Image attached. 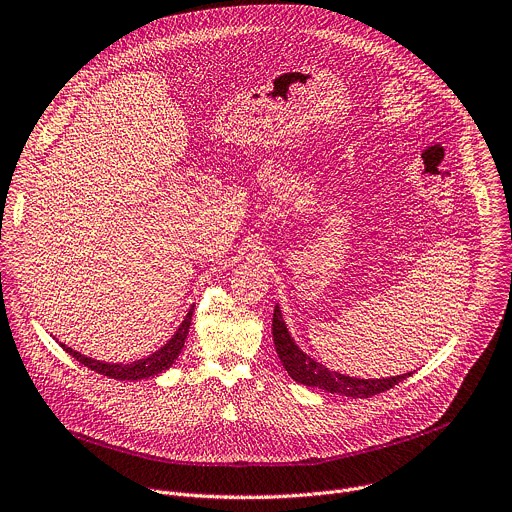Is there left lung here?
<instances>
[{"label":"left lung","mask_w":512,"mask_h":512,"mask_svg":"<svg viewBox=\"0 0 512 512\" xmlns=\"http://www.w3.org/2000/svg\"><path fill=\"white\" fill-rule=\"evenodd\" d=\"M271 333H273L277 357H280L282 365L286 367L288 376L294 382L304 384L308 388H318V390L341 394L347 398H369V396H376L380 392L394 388L396 384H400L402 380H406L410 376V374H402V376L380 378V380H363V378H351V376L339 374V371L329 369L327 365H322L316 359H312L310 355H306L296 345V341L292 339V335L286 327L282 310L277 304L273 308Z\"/></svg>","instance_id":"left-lung-1"}]
</instances>
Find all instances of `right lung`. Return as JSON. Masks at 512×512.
Here are the masks:
<instances>
[{
  "label": "right lung",
  "instance_id": "add662e5",
  "mask_svg": "<svg viewBox=\"0 0 512 512\" xmlns=\"http://www.w3.org/2000/svg\"><path fill=\"white\" fill-rule=\"evenodd\" d=\"M192 314H194V308L188 310V314H185V318L181 320V324L177 327V331L173 333V337L161 347L157 349L155 353H151L149 357H143V359H136V361H130V363H110V361H100V359H94V357H87L75 349H71L69 345L65 343H59L73 359H77L79 363H83L85 367L94 369L96 374H102V376H108L112 380H118V382H124V380H143V378H151V376H157L161 374V371L169 369L173 365V361L179 357L181 349H183V343L185 339H188V333H190V327H192Z\"/></svg>",
  "mask_w": 512,
  "mask_h": 512
}]
</instances>
